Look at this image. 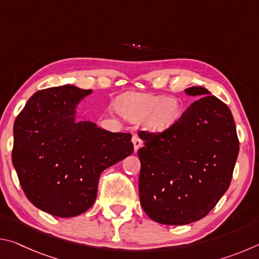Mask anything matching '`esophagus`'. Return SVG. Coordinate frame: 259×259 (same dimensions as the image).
<instances>
[{
  "label": "esophagus",
  "mask_w": 259,
  "mask_h": 259,
  "mask_svg": "<svg viewBox=\"0 0 259 259\" xmlns=\"http://www.w3.org/2000/svg\"><path fill=\"white\" fill-rule=\"evenodd\" d=\"M133 143H134V147H135V151H138V148L142 146V139L139 138L138 135L134 134L133 135Z\"/></svg>",
  "instance_id": "esophagus-1"
}]
</instances>
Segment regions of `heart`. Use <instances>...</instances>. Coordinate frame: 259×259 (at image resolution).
<instances>
[{
  "mask_svg": "<svg viewBox=\"0 0 259 259\" xmlns=\"http://www.w3.org/2000/svg\"><path fill=\"white\" fill-rule=\"evenodd\" d=\"M121 111L133 121L145 120L148 129L160 133L179 119L181 105L172 97L133 94L123 99Z\"/></svg>",
  "mask_w": 259,
  "mask_h": 259,
  "instance_id": "1",
  "label": "heart"
}]
</instances>
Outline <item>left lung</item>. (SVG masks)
I'll list each match as a JSON object with an SVG mask.
<instances>
[{
  "label": "left lung",
  "instance_id": "1",
  "mask_svg": "<svg viewBox=\"0 0 259 259\" xmlns=\"http://www.w3.org/2000/svg\"><path fill=\"white\" fill-rule=\"evenodd\" d=\"M201 96L161 133L140 130L139 199L147 216L165 225H185L211 211L229 188L239 139L231 109L202 87Z\"/></svg>",
  "mask_w": 259,
  "mask_h": 259
}]
</instances>
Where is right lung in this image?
Segmentation results:
<instances>
[{
    "instance_id": "obj_1",
    "label": "right lung",
    "mask_w": 259,
    "mask_h": 259,
    "mask_svg": "<svg viewBox=\"0 0 259 259\" xmlns=\"http://www.w3.org/2000/svg\"><path fill=\"white\" fill-rule=\"evenodd\" d=\"M91 94L74 85L35 93L14 124L12 163L35 207L75 217L95 203L99 176L134 152L131 135L75 122V107Z\"/></svg>"
}]
</instances>
